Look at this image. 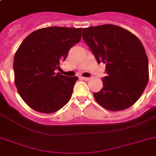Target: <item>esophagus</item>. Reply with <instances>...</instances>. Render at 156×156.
<instances>
[{
  "label": "esophagus",
  "mask_w": 156,
  "mask_h": 156,
  "mask_svg": "<svg viewBox=\"0 0 156 156\" xmlns=\"http://www.w3.org/2000/svg\"><path fill=\"white\" fill-rule=\"evenodd\" d=\"M81 79H83V80H84V81H88V80H90V78H86V77H82V78H81Z\"/></svg>",
  "instance_id": "obj_1"
}]
</instances>
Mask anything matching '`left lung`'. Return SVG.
Returning a JSON list of instances; mask_svg holds the SVG:
<instances>
[{
  "mask_svg": "<svg viewBox=\"0 0 156 156\" xmlns=\"http://www.w3.org/2000/svg\"><path fill=\"white\" fill-rule=\"evenodd\" d=\"M83 38L99 64H106L104 87L94 93L109 111H121L137 102L149 79L145 48L136 35L112 24L84 28Z\"/></svg>",
  "mask_w": 156,
  "mask_h": 156,
  "instance_id": "obj_1",
  "label": "left lung"
}]
</instances>
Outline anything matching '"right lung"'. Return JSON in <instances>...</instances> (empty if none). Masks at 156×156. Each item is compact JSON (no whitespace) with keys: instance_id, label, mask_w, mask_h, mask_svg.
I'll return each mask as SVG.
<instances>
[{"instance_id":"obj_1","label":"right lung","mask_w":156,"mask_h":156,"mask_svg":"<svg viewBox=\"0 0 156 156\" xmlns=\"http://www.w3.org/2000/svg\"><path fill=\"white\" fill-rule=\"evenodd\" d=\"M83 28L50 27L23 40L13 59L14 83L23 101L35 111L52 113L70 100L77 76L56 73L69 51L82 37Z\"/></svg>"}]
</instances>
